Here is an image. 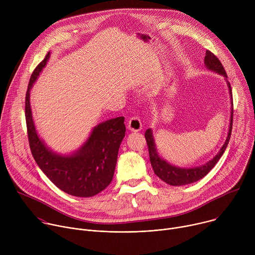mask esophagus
I'll list each match as a JSON object with an SVG mask.
<instances>
[{"label": "esophagus", "instance_id": "34e87169", "mask_svg": "<svg viewBox=\"0 0 255 255\" xmlns=\"http://www.w3.org/2000/svg\"><path fill=\"white\" fill-rule=\"evenodd\" d=\"M128 128H129V130H130V131L138 132V131L142 130V128H143L142 121H141V120H140V118H139V117H137V116L132 117V118L129 120Z\"/></svg>", "mask_w": 255, "mask_h": 255}]
</instances>
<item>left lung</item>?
<instances>
[{
	"label": "left lung",
	"mask_w": 255,
	"mask_h": 255,
	"mask_svg": "<svg viewBox=\"0 0 255 255\" xmlns=\"http://www.w3.org/2000/svg\"><path fill=\"white\" fill-rule=\"evenodd\" d=\"M205 65L208 69L213 70L215 72H218L219 75H223L225 78H227L226 71L221 63V61L218 59V57L212 53L210 50L206 51V56H205ZM227 85L230 91V96H231V118H230V127H229V132L228 136L226 138L225 143L223 144L222 148L220 151L217 153V155L211 159L209 162H207L204 165L197 166V167H192V168H181V167H176L168 162H166L164 159H162L157 151H156V146L154 143V139L152 136V131L151 129H147L146 132H145V139H146L147 142V146H148V151H149V158L150 162L152 165V168L154 170V173L163 181H165L166 184L170 186H183V185H189L192 183H195V181L203 178L206 174L209 173V171L216 165L218 160L220 159V157L223 155V153L226 150L227 145L230 141L231 137V131H232V122H233V100H232V90L230 83L227 81Z\"/></svg>",
	"instance_id": "obj_1"
}]
</instances>
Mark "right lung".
Returning a JSON list of instances; mask_svg holds the SVG:
<instances>
[{"label":"right lung","mask_w":255,"mask_h":255,"mask_svg":"<svg viewBox=\"0 0 255 255\" xmlns=\"http://www.w3.org/2000/svg\"><path fill=\"white\" fill-rule=\"evenodd\" d=\"M49 52L32 72L25 98V118L32 155L52 183L75 197H93L105 190L113 179L120 144L125 136L124 117L96 126L83 146L71 155L51 151L36 132L30 107V90L45 66Z\"/></svg>","instance_id":"obj_1"}]
</instances>
